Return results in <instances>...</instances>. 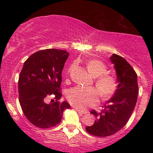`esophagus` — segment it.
I'll return each mask as SVG.
<instances>
[{
    "label": "esophagus",
    "instance_id": "esophagus-1",
    "mask_svg": "<svg viewBox=\"0 0 153 153\" xmlns=\"http://www.w3.org/2000/svg\"><path fill=\"white\" fill-rule=\"evenodd\" d=\"M75 109L77 111V112H78V115H81H81H84V114L86 113V112H84V111H82V110H80V109H78V108H75Z\"/></svg>",
    "mask_w": 153,
    "mask_h": 153
}]
</instances>
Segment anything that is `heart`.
<instances>
[{
  "label": "heart",
  "mask_w": 153,
  "mask_h": 153,
  "mask_svg": "<svg viewBox=\"0 0 153 153\" xmlns=\"http://www.w3.org/2000/svg\"><path fill=\"white\" fill-rule=\"evenodd\" d=\"M87 69L92 76L96 78L95 84L100 96L103 99L110 98L116 90L118 82L115 76L105 74L107 71L105 64L98 60H92L88 62ZM67 98L74 107L81 109L95 105L98 101V92L94 88L81 86L69 89Z\"/></svg>",
  "instance_id": "heart-1"
}]
</instances>
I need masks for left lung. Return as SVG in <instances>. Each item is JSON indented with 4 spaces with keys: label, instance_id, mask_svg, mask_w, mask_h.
Returning <instances> with one entry per match:
<instances>
[{
    "label": "left lung",
    "instance_id": "8db88e82",
    "mask_svg": "<svg viewBox=\"0 0 153 153\" xmlns=\"http://www.w3.org/2000/svg\"><path fill=\"white\" fill-rule=\"evenodd\" d=\"M110 61L116 72L118 86L101 112H91L96 120L93 125L86 126V130L95 136H109L122 129L129 121L138 98V78L133 68L116 54H112Z\"/></svg>",
    "mask_w": 153,
    "mask_h": 153
}]
</instances>
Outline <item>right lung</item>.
Here are the masks:
<instances>
[{
  "mask_svg": "<svg viewBox=\"0 0 153 153\" xmlns=\"http://www.w3.org/2000/svg\"><path fill=\"white\" fill-rule=\"evenodd\" d=\"M68 56L65 50L45 49L35 52L24 62L18 80L19 102L29 122L37 127L58 124L64 111L70 108L67 101H58L62 96L61 73ZM51 95L56 101L47 104L45 100Z\"/></svg>",
  "mask_w": 153,
  "mask_h": 153,
  "instance_id": "obj_1",
  "label": "right lung"
}]
</instances>
